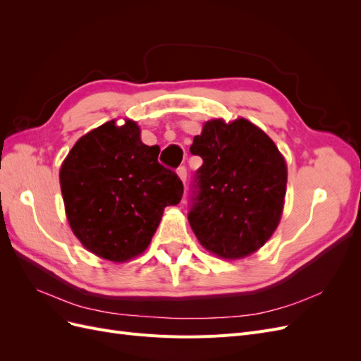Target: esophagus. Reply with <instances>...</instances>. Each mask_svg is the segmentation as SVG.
Instances as JSON below:
<instances>
[{"instance_id": "esophagus-1", "label": "esophagus", "mask_w": 361, "mask_h": 361, "mask_svg": "<svg viewBox=\"0 0 361 361\" xmlns=\"http://www.w3.org/2000/svg\"><path fill=\"white\" fill-rule=\"evenodd\" d=\"M178 176H179V179L185 183V182H187V169H185V167H179L178 169Z\"/></svg>"}]
</instances>
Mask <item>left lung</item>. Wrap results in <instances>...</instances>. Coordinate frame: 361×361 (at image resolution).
Listing matches in <instances>:
<instances>
[{
    "label": "left lung",
    "instance_id": "obj_1",
    "mask_svg": "<svg viewBox=\"0 0 361 361\" xmlns=\"http://www.w3.org/2000/svg\"><path fill=\"white\" fill-rule=\"evenodd\" d=\"M195 173L188 221L200 245L226 260L256 253L276 232L285 207L286 159L264 130L239 117L212 118L195 135Z\"/></svg>",
    "mask_w": 361,
    "mask_h": 361
}]
</instances>
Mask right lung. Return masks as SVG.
<instances>
[{
  "label": "right lung",
  "instance_id": "add662e5",
  "mask_svg": "<svg viewBox=\"0 0 361 361\" xmlns=\"http://www.w3.org/2000/svg\"><path fill=\"white\" fill-rule=\"evenodd\" d=\"M110 120L82 135L60 167L68 223L97 257L128 262L149 247L166 206L178 204L183 185L158 162L159 147L141 141L137 122Z\"/></svg>",
  "mask_w": 361,
  "mask_h": 361
}]
</instances>
